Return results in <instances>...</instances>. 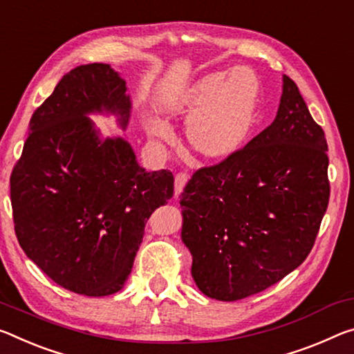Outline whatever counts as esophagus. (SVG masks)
Listing matches in <instances>:
<instances>
[{
    "label": "esophagus",
    "mask_w": 354,
    "mask_h": 354,
    "mask_svg": "<svg viewBox=\"0 0 354 354\" xmlns=\"http://www.w3.org/2000/svg\"><path fill=\"white\" fill-rule=\"evenodd\" d=\"M187 181H189V175H187L186 171L178 173V175L175 176V194L176 195H179V194L183 192V189L187 184Z\"/></svg>",
    "instance_id": "esophagus-1"
}]
</instances>
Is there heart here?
<instances>
[{
  "label": "heart",
  "mask_w": 354,
  "mask_h": 354,
  "mask_svg": "<svg viewBox=\"0 0 354 354\" xmlns=\"http://www.w3.org/2000/svg\"><path fill=\"white\" fill-rule=\"evenodd\" d=\"M260 83L250 69H234L225 77L214 72L201 78L184 100L190 118L187 138L206 159H223L243 147L254 127ZM149 132L162 136L164 126L149 121Z\"/></svg>",
  "instance_id": "obj_1"
}]
</instances>
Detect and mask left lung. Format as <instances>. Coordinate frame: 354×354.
<instances>
[{
	"label": "left lung",
	"instance_id": "8db88e82",
	"mask_svg": "<svg viewBox=\"0 0 354 354\" xmlns=\"http://www.w3.org/2000/svg\"><path fill=\"white\" fill-rule=\"evenodd\" d=\"M328 143L296 83L283 75L276 120L184 187L183 243L192 277L218 301L257 295L295 271L329 203Z\"/></svg>",
	"mask_w": 354,
	"mask_h": 354
}]
</instances>
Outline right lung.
<instances>
[{
    "label": "right lung",
    "mask_w": 354,
    "mask_h": 354,
    "mask_svg": "<svg viewBox=\"0 0 354 354\" xmlns=\"http://www.w3.org/2000/svg\"><path fill=\"white\" fill-rule=\"evenodd\" d=\"M126 89L109 64L67 72L32 113L10 175L20 248L53 282L78 295L122 288L147 221L173 197L171 171H147L124 138L100 140L88 118L109 111L126 129Z\"/></svg>",
    "instance_id": "add662e5"
}]
</instances>
